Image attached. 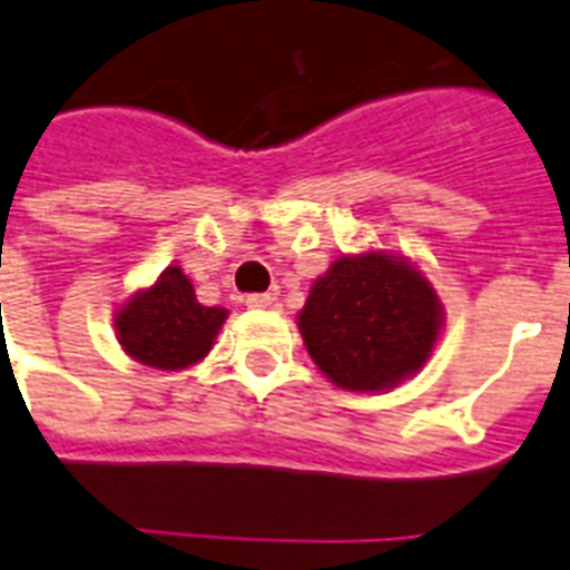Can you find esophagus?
I'll return each instance as SVG.
<instances>
[{
	"label": "esophagus",
	"mask_w": 570,
	"mask_h": 570,
	"mask_svg": "<svg viewBox=\"0 0 570 570\" xmlns=\"http://www.w3.org/2000/svg\"><path fill=\"white\" fill-rule=\"evenodd\" d=\"M245 307H254V309H275L277 307V298L269 293H254V295H245Z\"/></svg>",
	"instance_id": "obj_1"
}]
</instances>
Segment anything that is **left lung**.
<instances>
[{"label":"left lung","instance_id":"8db88e82","mask_svg":"<svg viewBox=\"0 0 570 570\" xmlns=\"http://www.w3.org/2000/svg\"><path fill=\"white\" fill-rule=\"evenodd\" d=\"M313 363L351 392L392 390L430 360L442 331L436 289L404 257H340L298 313Z\"/></svg>","mask_w":570,"mask_h":570}]
</instances>
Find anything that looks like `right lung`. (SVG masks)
Here are the masks:
<instances>
[{"mask_svg":"<svg viewBox=\"0 0 570 570\" xmlns=\"http://www.w3.org/2000/svg\"><path fill=\"white\" fill-rule=\"evenodd\" d=\"M225 318L228 309L198 304L189 277L169 266L117 309V336L137 363L178 372L205 357Z\"/></svg>","mask_w":570,"mask_h":570,"instance_id":"1","label":"right lung"}]
</instances>
